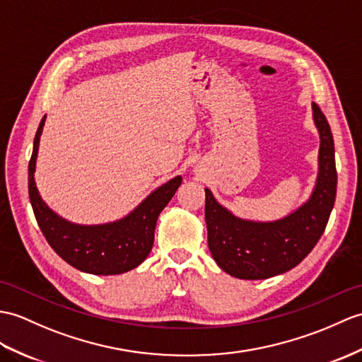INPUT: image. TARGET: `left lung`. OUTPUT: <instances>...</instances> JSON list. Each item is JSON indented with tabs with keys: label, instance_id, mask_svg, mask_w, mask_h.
Segmentation results:
<instances>
[{
	"label": "left lung",
	"instance_id": "left-lung-1",
	"mask_svg": "<svg viewBox=\"0 0 362 362\" xmlns=\"http://www.w3.org/2000/svg\"><path fill=\"white\" fill-rule=\"evenodd\" d=\"M312 106L321 137L319 174L312 197L295 213L274 222L243 221L205 188L208 247L225 273L250 281L273 277L300 264L321 239L334 205L338 174L330 124L321 107Z\"/></svg>",
	"mask_w": 362,
	"mask_h": 362
}]
</instances>
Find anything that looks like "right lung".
Here are the masks:
<instances>
[{
  "instance_id": "1",
  "label": "right lung",
  "mask_w": 362,
  "mask_h": 362,
  "mask_svg": "<svg viewBox=\"0 0 362 362\" xmlns=\"http://www.w3.org/2000/svg\"><path fill=\"white\" fill-rule=\"evenodd\" d=\"M46 117L41 120L33 140L29 162V197L41 233L55 253L80 272L90 274H120L139 267L154 243L157 217L180 187L182 177L171 179L151 192L123 219L105 225H75L62 219L40 197L33 173L40 136Z\"/></svg>"
}]
</instances>
